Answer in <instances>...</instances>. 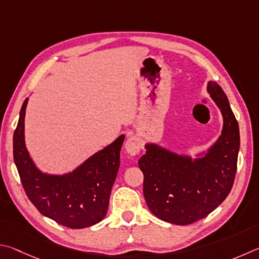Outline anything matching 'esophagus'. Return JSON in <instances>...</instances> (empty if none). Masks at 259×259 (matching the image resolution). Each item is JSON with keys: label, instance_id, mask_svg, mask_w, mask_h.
<instances>
[{"label": "esophagus", "instance_id": "34e87169", "mask_svg": "<svg viewBox=\"0 0 259 259\" xmlns=\"http://www.w3.org/2000/svg\"><path fill=\"white\" fill-rule=\"evenodd\" d=\"M125 149L131 156L139 155L140 150H141V140L137 135H131L125 143Z\"/></svg>", "mask_w": 259, "mask_h": 259}]
</instances>
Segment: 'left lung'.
Instances as JSON below:
<instances>
[{
  "label": "left lung",
  "mask_w": 259,
  "mask_h": 259,
  "mask_svg": "<svg viewBox=\"0 0 259 259\" xmlns=\"http://www.w3.org/2000/svg\"><path fill=\"white\" fill-rule=\"evenodd\" d=\"M207 90L224 118L222 135L209 152L192 161L148 144L139 160L149 209L171 224H192L209 215L233 187L240 147L238 120L221 86L209 81Z\"/></svg>",
  "instance_id": "1"
}]
</instances>
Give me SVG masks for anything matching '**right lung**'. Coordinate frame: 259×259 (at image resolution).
<instances>
[{
    "label": "right lung",
    "mask_w": 259,
    "mask_h": 259,
    "mask_svg": "<svg viewBox=\"0 0 259 259\" xmlns=\"http://www.w3.org/2000/svg\"><path fill=\"white\" fill-rule=\"evenodd\" d=\"M27 101L28 99L22 103L13 133V158L27 197L40 214L69 229H84L99 223L107 214L125 137L121 135L70 174H43L36 168L25 147Z\"/></svg>",
    "instance_id": "add662e5"
}]
</instances>
